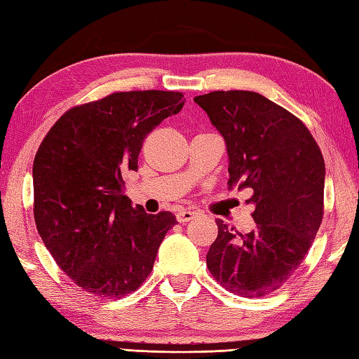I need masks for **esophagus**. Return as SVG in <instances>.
Here are the masks:
<instances>
[{
	"mask_svg": "<svg viewBox=\"0 0 359 359\" xmlns=\"http://www.w3.org/2000/svg\"><path fill=\"white\" fill-rule=\"evenodd\" d=\"M199 215V212H196V210H180V212H177V215H175V217H177V221L185 224L188 221H191L193 217H196Z\"/></svg>",
	"mask_w": 359,
	"mask_h": 359,
	"instance_id": "esophagus-1",
	"label": "esophagus"
}]
</instances>
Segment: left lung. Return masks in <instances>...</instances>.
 Instances as JSON below:
<instances>
[{"label":"left lung","mask_w":359,"mask_h":359,"mask_svg":"<svg viewBox=\"0 0 359 359\" xmlns=\"http://www.w3.org/2000/svg\"><path fill=\"white\" fill-rule=\"evenodd\" d=\"M194 101L226 140L229 188H250L255 205L249 233L216 221L208 271L238 296H268L299 269L320 227L324 157L304 121L255 91H212Z\"/></svg>","instance_id":"left-lung-1"}]
</instances>
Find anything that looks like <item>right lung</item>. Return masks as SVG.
I'll return each instance as SVG.
<instances>
[{
  "instance_id": "right-lung-1",
  "label": "right lung",
  "mask_w": 359,
  "mask_h": 359,
  "mask_svg": "<svg viewBox=\"0 0 359 359\" xmlns=\"http://www.w3.org/2000/svg\"><path fill=\"white\" fill-rule=\"evenodd\" d=\"M184 93L115 91L67 110L35 154L34 219L54 262L101 299H121L149 276L171 212L144 213L124 194L144 138L184 107Z\"/></svg>"
}]
</instances>
